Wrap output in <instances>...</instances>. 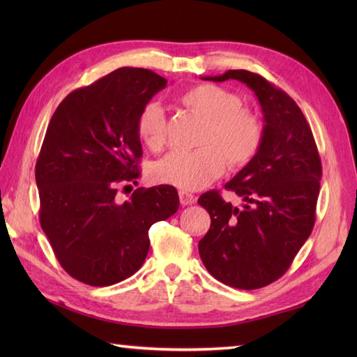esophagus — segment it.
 I'll list each match as a JSON object with an SVG mask.
<instances>
[{"label":"esophagus","mask_w":357,"mask_h":357,"mask_svg":"<svg viewBox=\"0 0 357 357\" xmlns=\"http://www.w3.org/2000/svg\"><path fill=\"white\" fill-rule=\"evenodd\" d=\"M179 202L181 206H192L195 202V196L185 190H179Z\"/></svg>","instance_id":"34e87169"}]
</instances>
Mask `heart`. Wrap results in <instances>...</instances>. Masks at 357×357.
<instances>
[{
    "instance_id": "heart-1",
    "label": "heart",
    "mask_w": 357,
    "mask_h": 357,
    "mask_svg": "<svg viewBox=\"0 0 357 357\" xmlns=\"http://www.w3.org/2000/svg\"><path fill=\"white\" fill-rule=\"evenodd\" d=\"M188 109L207 119L196 150H174L151 167L156 183L183 190H199L230 169H242L255 159L264 139V127L253 112L242 107L238 95L215 84L188 89L181 98ZM136 132L151 150L162 149L167 119L161 102L150 101L136 118Z\"/></svg>"
}]
</instances>
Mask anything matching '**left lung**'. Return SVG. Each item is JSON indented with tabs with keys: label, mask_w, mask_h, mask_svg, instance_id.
<instances>
[{
	"label": "left lung",
	"mask_w": 357,
	"mask_h": 357,
	"mask_svg": "<svg viewBox=\"0 0 357 357\" xmlns=\"http://www.w3.org/2000/svg\"><path fill=\"white\" fill-rule=\"evenodd\" d=\"M202 79L244 82L261 104L262 146L225 184L244 207H233L216 190L198 199L211 219L198 245L206 268L225 285L256 290L284 275L313 230L321 158L299 105L261 75L229 70Z\"/></svg>",
	"instance_id": "1"
}]
</instances>
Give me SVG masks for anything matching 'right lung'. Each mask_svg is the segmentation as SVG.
I'll return each mask as SVG.
<instances>
[{"mask_svg":"<svg viewBox=\"0 0 357 357\" xmlns=\"http://www.w3.org/2000/svg\"><path fill=\"white\" fill-rule=\"evenodd\" d=\"M165 86L155 72L121 67L73 90L49 123L35 167L41 229L61 267L87 285L135 275L149 253L150 227L179 208L172 185L116 199L118 185L139 176L136 118Z\"/></svg>","mask_w":357,"mask_h":357,"instance_id":"obj_1","label":"right lung"}]
</instances>
